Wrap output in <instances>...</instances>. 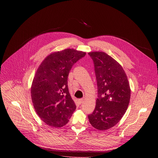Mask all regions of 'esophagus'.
<instances>
[{
    "mask_svg": "<svg viewBox=\"0 0 158 158\" xmlns=\"http://www.w3.org/2000/svg\"><path fill=\"white\" fill-rule=\"evenodd\" d=\"M83 101V99H79L78 100V102H79V104H81L82 103Z\"/></svg>",
    "mask_w": 158,
    "mask_h": 158,
    "instance_id": "esophagus-1",
    "label": "esophagus"
}]
</instances>
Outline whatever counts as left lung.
<instances>
[{
  "label": "left lung",
  "instance_id": "1",
  "mask_svg": "<svg viewBox=\"0 0 158 158\" xmlns=\"http://www.w3.org/2000/svg\"><path fill=\"white\" fill-rule=\"evenodd\" d=\"M93 60L98 87L94 112L88 115L90 124L99 130L113 127L126 113L131 90L120 64L104 52L88 53Z\"/></svg>",
  "mask_w": 158,
  "mask_h": 158
}]
</instances>
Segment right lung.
<instances>
[{"instance_id": "obj_1", "label": "right lung", "mask_w": 158, "mask_h": 158, "mask_svg": "<svg viewBox=\"0 0 158 158\" xmlns=\"http://www.w3.org/2000/svg\"><path fill=\"white\" fill-rule=\"evenodd\" d=\"M86 53L68 48L47 56L38 68L31 93L34 107L47 125L61 127L66 125L76 108L69 94V72Z\"/></svg>"}]
</instances>
